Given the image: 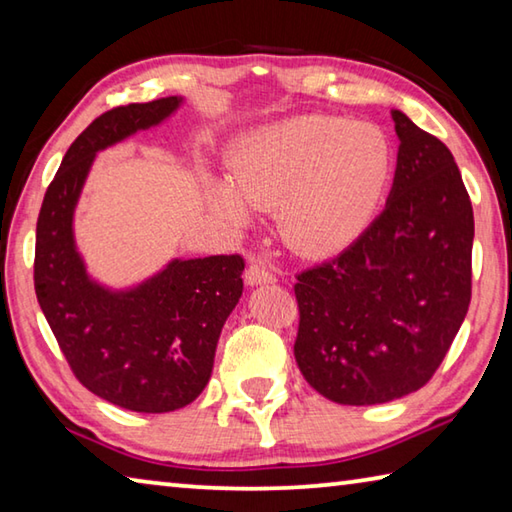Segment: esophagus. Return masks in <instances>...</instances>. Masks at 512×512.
Here are the masks:
<instances>
[{
    "label": "esophagus",
    "instance_id": "34e87169",
    "mask_svg": "<svg viewBox=\"0 0 512 512\" xmlns=\"http://www.w3.org/2000/svg\"><path fill=\"white\" fill-rule=\"evenodd\" d=\"M246 284H250V287H257V284H273L275 282V275L268 271V268L264 264L259 262H253L248 268H246Z\"/></svg>",
    "mask_w": 512,
    "mask_h": 512
}]
</instances>
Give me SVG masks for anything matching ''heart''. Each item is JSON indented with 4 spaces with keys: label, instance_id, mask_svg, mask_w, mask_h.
<instances>
[{
    "label": "heart",
    "instance_id": "b5f03b06",
    "mask_svg": "<svg viewBox=\"0 0 512 512\" xmlns=\"http://www.w3.org/2000/svg\"><path fill=\"white\" fill-rule=\"evenodd\" d=\"M391 164V144L377 126L300 117L246 144L232 162V180H216L210 201L237 228L250 221V205H280L287 244L323 255L366 228L391 178Z\"/></svg>",
    "mask_w": 512,
    "mask_h": 512
}]
</instances>
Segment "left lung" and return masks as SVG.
Segmentation results:
<instances>
[{
    "instance_id": "1",
    "label": "left lung",
    "mask_w": 512,
    "mask_h": 512,
    "mask_svg": "<svg viewBox=\"0 0 512 512\" xmlns=\"http://www.w3.org/2000/svg\"><path fill=\"white\" fill-rule=\"evenodd\" d=\"M391 115L400 151L384 212L293 287L298 368L336 404H384L422 388L472 298L474 214L454 155L404 112Z\"/></svg>"
}]
</instances>
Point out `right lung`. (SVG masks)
Wrapping results in <instances>:
<instances>
[{"label":"right lung","instance_id":"right-lung-1","mask_svg":"<svg viewBox=\"0 0 512 512\" xmlns=\"http://www.w3.org/2000/svg\"><path fill=\"white\" fill-rule=\"evenodd\" d=\"M180 103H128L94 119L60 162L36 228V296L69 368L101 400L137 413L183 409L203 393L221 329L244 291V257L173 259L137 287L110 291L85 271L74 210L94 155L158 126Z\"/></svg>","mask_w":512,"mask_h":512}]
</instances>
